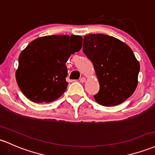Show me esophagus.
I'll return each instance as SVG.
<instances>
[{
	"label": "esophagus",
	"mask_w": 155,
	"mask_h": 155,
	"mask_svg": "<svg viewBox=\"0 0 155 155\" xmlns=\"http://www.w3.org/2000/svg\"><path fill=\"white\" fill-rule=\"evenodd\" d=\"M85 81H86V79L84 77H81V79H80V81L81 83H84V82H85Z\"/></svg>",
	"instance_id": "1"
}]
</instances>
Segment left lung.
I'll use <instances>...</instances> for the list:
<instances>
[{
    "mask_svg": "<svg viewBox=\"0 0 155 155\" xmlns=\"http://www.w3.org/2000/svg\"><path fill=\"white\" fill-rule=\"evenodd\" d=\"M83 52L93 62L100 89L95 100L106 107L118 105L133 94L140 64L132 49L114 37L85 35Z\"/></svg>",
    "mask_w": 155,
    "mask_h": 155,
    "instance_id": "obj_1",
    "label": "left lung"
}]
</instances>
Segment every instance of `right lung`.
Returning a JSON list of instances; mask_svg holds the SVG:
<instances>
[{
	"mask_svg": "<svg viewBox=\"0 0 155 155\" xmlns=\"http://www.w3.org/2000/svg\"><path fill=\"white\" fill-rule=\"evenodd\" d=\"M79 35H51L31 42L19 56L15 73L18 87L33 102L49 103L62 96L68 83L66 62L81 50Z\"/></svg>",
	"mask_w": 155,
	"mask_h": 155,
	"instance_id": "add662e5",
	"label": "right lung"
}]
</instances>
